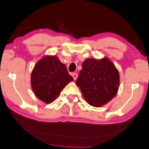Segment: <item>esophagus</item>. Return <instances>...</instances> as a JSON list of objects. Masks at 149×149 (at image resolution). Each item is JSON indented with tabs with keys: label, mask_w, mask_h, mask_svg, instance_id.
<instances>
[{
	"label": "esophagus",
	"mask_w": 149,
	"mask_h": 149,
	"mask_svg": "<svg viewBox=\"0 0 149 149\" xmlns=\"http://www.w3.org/2000/svg\"><path fill=\"white\" fill-rule=\"evenodd\" d=\"M72 77L74 78V80H76V79H77L78 74H77L76 72H74V73H72Z\"/></svg>",
	"instance_id": "1"
}]
</instances>
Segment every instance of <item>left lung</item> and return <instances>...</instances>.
<instances>
[{
	"mask_svg": "<svg viewBox=\"0 0 149 149\" xmlns=\"http://www.w3.org/2000/svg\"><path fill=\"white\" fill-rule=\"evenodd\" d=\"M76 84L91 106L99 107L110 102L117 94L119 73L108 57L89 58L82 62Z\"/></svg>",
	"mask_w": 149,
	"mask_h": 149,
	"instance_id": "obj_1",
	"label": "left lung"
}]
</instances>
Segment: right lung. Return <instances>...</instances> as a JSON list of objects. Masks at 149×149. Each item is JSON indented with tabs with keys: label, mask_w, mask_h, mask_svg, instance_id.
I'll list each match as a JSON object with an SVG mask.
<instances>
[{
	"label": "right lung",
	"mask_w": 149,
	"mask_h": 149,
	"mask_svg": "<svg viewBox=\"0 0 149 149\" xmlns=\"http://www.w3.org/2000/svg\"><path fill=\"white\" fill-rule=\"evenodd\" d=\"M72 80L67 67L55 55L44 56L31 72L32 89L36 97L45 104L53 102Z\"/></svg>",
	"instance_id": "add662e5"
}]
</instances>
